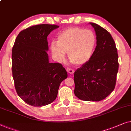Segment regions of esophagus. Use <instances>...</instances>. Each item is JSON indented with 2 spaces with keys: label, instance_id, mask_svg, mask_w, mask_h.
Segmentation results:
<instances>
[{
  "label": "esophagus",
  "instance_id": "obj_1",
  "mask_svg": "<svg viewBox=\"0 0 131 131\" xmlns=\"http://www.w3.org/2000/svg\"><path fill=\"white\" fill-rule=\"evenodd\" d=\"M66 71H67L69 73H70V74H73L75 72V71L73 69H71V68H68L67 69H66Z\"/></svg>",
  "mask_w": 131,
  "mask_h": 131
}]
</instances>
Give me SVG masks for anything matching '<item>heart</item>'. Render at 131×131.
Here are the masks:
<instances>
[{"label": "heart", "instance_id": "heart-1", "mask_svg": "<svg viewBox=\"0 0 131 131\" xmlns=\"http://www.w3.org/2000/svg\"><path fill=\"white\" fill-rule=\"evenodd\" d=\"M96 43V37L93 31L72 27L58 34L57 42L50 44L53 58L62 62L68 53L69 61L75 65H81L91 58Z\"/></svg>", "mask_w": 131, "mask_h": 131}]
</instances>
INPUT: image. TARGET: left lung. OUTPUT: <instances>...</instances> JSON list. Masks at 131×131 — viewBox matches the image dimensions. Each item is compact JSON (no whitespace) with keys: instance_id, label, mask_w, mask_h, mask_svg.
Instances as JSON below:
<instances>
[{"instance_id":"1","label":"left lung","mask_w":131,"mask_h":131,"mask_svg":"<svg viewBox=\"0 0 131 131\" xmlns=\"http://www.w3.org/2000/svg\"><path fill=\"white\" fill-rule=\"evenodd\" d=\"M90 24L95 31L97 46L90 60L75 72L74 93L82 100L99 102L115 89L118 54L111 34L97 24Z\"/></svg>"}]
</instances>
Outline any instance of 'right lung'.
<instances>
[{"label":"right lung","instance_id":"1","mask_svg":"<svg viewBox=\"0 0 131 131\" xmlns=\"http://www.w3.org/2000/svg\"><path fill=\"white\" fill-rule=\"evenodd\" d=\"M56 25H33L21 31L12 49V71L18 95L32 106L50 104L67 78L65 68L49 62L47 36Z\"/></svg>","mask_w":131,"mask_h":131}]
</instances>
